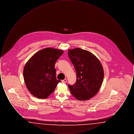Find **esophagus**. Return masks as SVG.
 Segmentation results:
<instances>
[{
    "mask_svg": "<svg viewBox=\"0 0 134 134\" xmlns=\"http://www.w3.org/2000/svg\"><path fill=\"white\" fill-rule=\"evenodd\" d=\"M67 79H65L64 80H62V82L63 83H66V82H67Z\"/></svg>",
    "mask_w": 134,
    "mask_h": 134,
    "instance_id": "obj_1",
    "label": "esophagus"
}]
</instances>
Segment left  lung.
Here are the masks:
<instances>
[{
    "mask_svg": "<svg viewBox=\"0 0 134 134\" xmlns=\"http://www.w3.org/2000/svg\"><path fill=\"white\" fill-rule=\"evenodd\" d=\"M68 53L77 74L76 83L68 85L70 92L78 100H89L102 85L104 71L102 63L92 53L79 48L69 49Z\"/></svg>",
    "mask_w": 134,
    "mask_h": 134,
    "instance_id": "obj_1",
    "label": "left lung"
}]
</instances>
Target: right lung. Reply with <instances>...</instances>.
Segmentation results:
<instances>
[{
    "label": "right lung",
    "instance_id": "right-lung-1",
    "mask_svg": "<svg viewBox=\"0 0 134 134\" xmlns=\"http://www.w3.org/2000/svg\"><path fill=\"white\" fill-rule=\"evenodd\" d=\"M64 51L47 48L35 53L26 62L23 75L26 86L32 95L41 99L52 93L61 81L56 77L55 64Z\"/></svg>",
    "mask_w": 134,
    "mask_h": 134
}]
</instances>
